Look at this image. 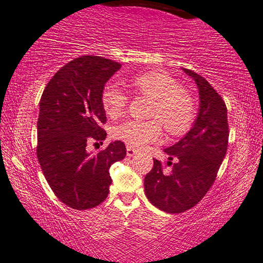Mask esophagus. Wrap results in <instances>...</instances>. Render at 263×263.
Segmentation results:
<instances>
[{"mask_svg":"<svg viewBox=\"0 0 263 263\" xmlns=\"http://www.w3.org/2000/svg\"><path fill=\"white\" fill-rule=\"evenodd\" d=\"M136 151L133 147H127V156L128 157H133L135 154H136Z\"/></svg>","mask_w":263,"mask_h":263,"instance_id":"34e87169","label":"esophagus"}]
</instances>
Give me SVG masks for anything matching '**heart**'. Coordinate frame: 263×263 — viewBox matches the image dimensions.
<instances>
[{
    "instance_id": "heart-1",
    "label": "heart",
    "mask_w": 263,
    "mask_h": 263,
    "mask_svg": "<svg viewBox=\"0 0 263 263\" xmlns=\"http://www.w3.org/2000/svg\"><path fill=\"white\" fill-rule=\"evenodd\" d=\"M129 83L135 91L154 100L152 116L159 119L168 133L181 135L188 130L195 116V106L192 96L175 79L161 71H147L133 78ZM101 102L109 118H118L127 106L128 96L115 83L109 82L101 92ZM160 122L127 120L114 128L112 135L130 147L142 148L160 139Z\"/></svg>"
}]
</instances>
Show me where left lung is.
Wrapping results in <instances>:
<instances>
[{"label":"left lung","instance_id":"8db88e82","mask_svg":"<svg viewBox=\"0 0 263 263\" xmlns=\"http://www.w3.org/2000/svg\"><path fill=\"white\" fill-rule=\"evenodd\" d=\"M182 70L199 90V111L192 128L179 142L165 148L167 164L176 157L172 172L164 174L154 160L152 172L144 177V193L151 203L171 214L183 213L199 203L215 181L227 153V107L205 79L189 69Z\"/></svg>","mask_w":263,"mask_h":263}]
</instances>
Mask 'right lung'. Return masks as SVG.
Here are the masks:
<instances>
[{"mask_svg": "<svg viewBox=\"0 0 263 263\" xmlns=\"http://www.w3.org/2000/svg\"><path fill=\"white\" fill-rule=\"evenodd\" d=\"M121 64L101 56H81L62 67L48 82L40 101L37 159L48 184L60 201L84 211L107 199L111 164L126 157L121 141L99 154L89 142H102L100 126L107 118L101 102L106 83Z\"/></svg>", "mask_w": 263, "mask_h": 263, "instance_id": "right-lung-1", "label": "right lung"}]
</instances>
